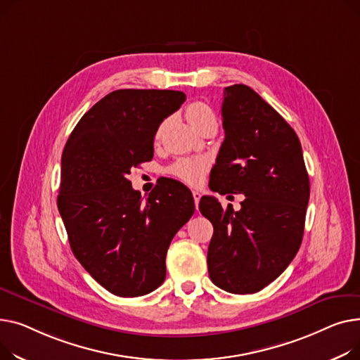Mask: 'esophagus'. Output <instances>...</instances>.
<instances>
[{
  "instance_id": "esophagus-1",
  "label": "esophagus",
  "mask_w": 360,
  "mask_h": 360,
  "mask_svg": "<svg viewBox=\"0 0 360 360\" xmlns=\"http://www.w3.org/2000/svg\"><path fill=\"white\" fill-rule=\"evenodd\" d=\"M192 195H193V200H195V205H196V209L199 207V202H200V193L198 192V190H193V192H192Z\"/></svg>"
}]
</instances>
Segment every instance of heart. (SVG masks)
Masks as SVG:
<instances>
[{
    "label": "heart",
    "mask_w": 360,
    "mask_h": 360,
    "mask_svg": "<svg viewBox=\"0 0 360 360\" xmlns=\"http://www.w3.org/2000/svg\"><path fill=\"white\" fill-rule=\"evenodd\" d=\"M186 116L187 120L193 126L207 116H214V112L210 110L207 104L202 101H195L192 104H188ZM206 170L207 162L203 158H181L168 167V173L187 184L200 183Z\"/></svg>",
    "instance_id": "heart-1"
}]
</instances>
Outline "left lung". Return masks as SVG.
<instances>
[{
	"instance_id": "1",
	"label": "left lung",
	"mask_w": 360,
	"mask_h": 360,
	"mask_svg": "<svg viewBox=\"0 0 360 360\" xmlns=\"http://www.w3.org/2000/svg\"><path fill=\"white\" fill-rule=\"evenodd\" d=\"M225 139L209 187L243 193L241 209L203 196L200 214L214 225L209 278L231 293H255L283 273L302 243L309 179L298 135L255 90H224ZM212 176V173H210Z\"/></svg>"
}]
</instances>
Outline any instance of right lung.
<instances>
[{
  "label": "right lung",
  "mask_w": 360,
  "mask_h": 360,
  "mask_svg": "<svg viewBox=\"0 0 360 360\" xmlns=\"http://www.w3.org/2000/svg\"><path fill=\"white\" fill-rule=\"evenodd\" d=\"M174 90H116L71 132L60 161L58 209L71 250L104 289L123 298L155 290L176 232L195 212L192 192L168 179L142 203L128 176L154 157L161 122L180 109Z\"/></svg>",
  "instance_id": "1"
}]
</instances>
